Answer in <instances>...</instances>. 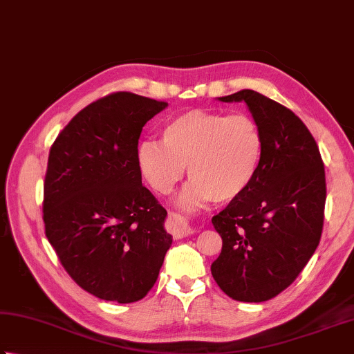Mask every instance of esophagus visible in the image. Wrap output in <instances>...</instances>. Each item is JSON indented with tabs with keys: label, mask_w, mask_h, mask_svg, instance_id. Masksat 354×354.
<instances>
[{
	"label": "esophagus",
	"mask_w": 354,
	"mask_h": 354,
	"mask_svg": "<svg viewBox=\"0 0 354 354\" xmlns=\"http://www.w3.org/2000/svg\"><path fill=\"white\" fill-rule=\"evenodd\" d=\"M167 230L171 233V236L175 239H183L189 236L192 233V228L189 223L178 213H169L167 219Z\"/></svg>",
	"instance_id": "obj_1"
}]
</instances>
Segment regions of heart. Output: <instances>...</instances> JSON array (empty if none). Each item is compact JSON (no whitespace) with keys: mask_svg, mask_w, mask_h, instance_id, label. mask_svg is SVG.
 <instances>
[{"mask_svg":"<svg viewBox=\"0 0 354 354\" xmlns=\"http://www.w3.org/2000/svg\"><path fill=\"white\" fill-rule=\"evenodd\" d=\"M264 136L250 115L189 110L162 129V144L138 145L136 162L144 181L159 195H169L184 176L190 184L179 198L184 209L239 198L259 170Z\"/></svg>","mask_w":354,"mask_h":354,"instance_id":"obj_1","label":"heart"}]
</instances>
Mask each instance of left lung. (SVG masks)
Returning a JSON list of instances; mask_svg holds the SVG:
<instances>
[{
	"instance_id": "left-lung-1",
	"label": "left lung",
	"mask_w": 354,
	"mask_h": 354,
	"mask_svg": "<svg viewBox=\"0 0 354 354\" xmlns=\"http://www.w3.org/2000/svg\"><path fill=\"white\" fill-rule=\"evenodd\" d=\"M218 100L247 104L264 155L250 187L212 219L223 238L212 274L232 299L264 302L297 278L319 245L324 162L306 124L282 104L248 88Z\"/></svg>"
}]
</instances>
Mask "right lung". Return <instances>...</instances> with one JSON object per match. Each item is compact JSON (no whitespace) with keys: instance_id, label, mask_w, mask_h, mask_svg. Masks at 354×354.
I'll use <instances>...</instances> for the list:
<instances>
[{"instance_id":"right-lung-1","label":"right lung","mask_w":354,"mask_h":354,"mask_svg":"<svg viewBox=\"0 0 354 354\" xmlns=\"http://www.w3.org/2000/svg\"><path fill=\"white\" fill-rule=\"evenodd\" d=\"M167 106L130 92L104 96L72 118L48 153L46 236L71 278L100 299H142L171 245L167 212L136 162L142 127Z\"/></svg>"}]
</instances>
